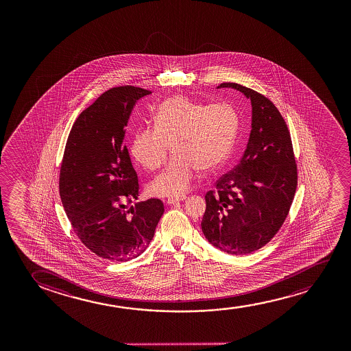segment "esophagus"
Wrapping results in <instances>:
<instances>
[{
  "label": "esophagus",
  "mask_w": 351,
  "mask_h": 351,
  "mask_svg": "<svg viewBox=\"0 0 351 351\" xmlns=\"http://www.w3.org/2000/svg\"><path fill=\"white\" fill-rule=\"evenodd\" d=\"M184 200H186V197H180V199L169 197L168 200H167V204H168V205H176V204H180V202H184Z\"/></svg>",
  "instance_id": "esophagus-1"
}]
</instances>
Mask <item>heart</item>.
Returning <instances> with one entry per match:
<instances>
[{"label":"heart","mask_w":351,"mask_h":351,"mask_svg":"<svg viewBox=\"0 0 351 351\" xmlns=\"http://www.w3.org/2000/svg\"><path fill=\"white\" fill-rule=\"evenodd\" d=\"M154 128L138 130L130 154L147 170L165 162L170 145L173 157L151 181L152 197H180L189 192L200 169L219 168L232 151L240 130V115L228 103L206 106L184 96L170 97L152 115Z\"/></svg>","instance_id":"b5f03b06"}]
</instances>
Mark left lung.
I'll return each instance as SVG.
<instances>
[{"label": "left lung", "mask_w": 351, "mask_h": 351, "mask_svg": "<svg viewBox=\"0 0 351 351\" xmlns=\"http://www.w3.org/2000/svg\"><path fill=\"white\" fill-rule=\"evenodd\" d=\"M252 104V130L240 163L207 192L202 229L207 241L228 254H250L280 229L298 186V169L288 127L274 103L235 82Z\"/></svg>", "instance_id": "obj_1"}]
</instances>
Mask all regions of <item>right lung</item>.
<instances>
[{"instance_id": "add662e5", "label": "right lung", "mask_w": 351, "mask_h": 351, "mask_svg": "<svg viewBox=\"0 0 351 351\" xmlns=\"http://www.w3.org/2000/svg\"><path fill=\"white\" fill-rule=\"evenodd\" d=\"M152 92L114 87L82 111L68 135L60 195L74 232L103 259L127 261L144 253L164 213L163 202L138 199L139 183L123 145L140 98Z\"/></svg>"}]
</instances>
